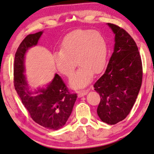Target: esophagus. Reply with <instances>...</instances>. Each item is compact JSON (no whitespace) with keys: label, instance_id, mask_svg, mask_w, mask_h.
<instances>
[{"label":"esophagus","instance_id":"esophagus-1","mask_svg":"<svg viewBox=\"0 0 154 154\" xmlns=\"http://www.w3.org/2000/svg\"><path fill=\"white\" fill-rule=\"evenodd\" d=\"M88 91H79L78 92V97H81L82 96H84L86 95L87 93H88Z\"/></svg>","mask_w":154,"mask_h":154}]
</instances>
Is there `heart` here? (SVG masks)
I'll use <instances>...</instances> for the list:
<instances>
[{
    "label": "heart",
    "mask_w": 154,
    "mask_h": 154,
    "mask_svg": "<svg viewBox=\"0 0 154 154\" xmlns=\"http://www.w3.org/2000/svg\"><path fill=\"white\" fill-rule=\"evenodd\" d=\"M107 52L106 41L102 33L76 29L64 37L60 52L53 54V61L57 71L66 77L72 75L77 63L79 68L70 79V86L83 88L90 83L93 75L100 74L104 69Z\"/></svg>",
    "instance_id": "obj_1"
}]
</instances>
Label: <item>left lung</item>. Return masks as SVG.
Segmentation results:
<instances>
[{
    "mask_svg": "<svg viewBox=\"0 0 154 154\" xmlns=\"http://www.w3.org/2000/svg\"><path fill=\"white\" fill-rule=\"evenodd\" d=\"M115 34L114 50L106 69L94 84L100 102L97 113L103 122L116 125L129 114L143 80V66L133 38L116 25L107 23Z\"/></svg>",
    "mask_w": 154,
    "mask_h": 154,
    "instance_id": "8db88e82",
    "label": "left lung"
}]
</instances>
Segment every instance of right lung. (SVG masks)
Returning <instances> with one entry per match:
<instances>
[{"instance_id": "obj_1", "label": "right lung", "mask_w": 154, "mask_h": 154, "mask_svg": "<svg viewBox=\"0 0 154 154\" xmlns=\"http://www.w3.org/2000/svg\"><path fill=\"white\" fill-rule=\"evenodd\" d=\"M43 31L27 35L20 43L15 54L14 83L23 104L32 120L42 127L58 130L66 125L72 113L77 94L70 93L59 75L44 88L31 90L27 83L25 66L26 52L37 45Z\"/></svg>"}]
</instances>
